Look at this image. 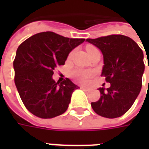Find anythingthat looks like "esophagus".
<instances>
[{"label":"esophagus","mask_w":149,"mask_h":149,"mask_svg":"<svg viewBox=\"0 0 149 149\" xmlns=\"http://www.w3.org/2000/svg\"><path fill=\"white\" fill-rule=\"evenodd\" d=\"M81 88L82 89V90H84V91H89V90H90V88H87V87H84V86H81Z\"/></svg>","instance_id":"1"}]
</instances>
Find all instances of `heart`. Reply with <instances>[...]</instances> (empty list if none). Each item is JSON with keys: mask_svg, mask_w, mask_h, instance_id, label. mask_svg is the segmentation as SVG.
<instances>
[{"mask_svg": "<svg viewBox=\"0 0 149 149\" xmlns=\"http://www.w3.org/2000/svg\"><path fill=\"white\" fill-rule=\"evenodd\" d=\"M87 52L88 54H90L91 52L96 49L93 46H88ZM94 72L91 70L88 69H83V68H76L72 72V77L73 78L75 82H77L78 84H87L88 81L90 80V78L93 77Z\"/></svg>", "mask_w": 149, "mask_h": 149, "instance_id": "b5f03b06", "label": "heart"}]
</instances>
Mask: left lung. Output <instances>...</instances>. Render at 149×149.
I'll use <instances>...</instances> for the list:
<instances>
[{
  "label": "left lung",
  "instance_id": "obj_1",
  "mask_svg": "<svg viewBox=\"0 0 149 149\" xmlns=\"http://www.w3.org/2000/svg\"><path fill=\"white\" fill-rule=\"evenodd\" d=\"M86 41L102 52L104 65L101 76L111 84L106 89L99 88L100 99L91 103L92 108L103 117H120L128 112L141 92L144 71L143 51L130 37L119 34Z\"/></svg>",
  "mask_w": 149,
  "mask_h": 149
}]
</instances>
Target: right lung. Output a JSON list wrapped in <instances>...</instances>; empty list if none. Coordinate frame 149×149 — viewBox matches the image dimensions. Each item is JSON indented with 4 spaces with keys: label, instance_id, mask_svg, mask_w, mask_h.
Returning <instances> with one entry per match:
<instances>
[{
    "label": "right lung",
    "instance_id": "obj_1",
    "mask_svg": "<svg viewBox=\"0 0 149 149\" xmlns=\"http://www.w3.org/2000/svg\"><path fill=\"white\" fill-rule=\"evenodd\" d=\"M84 41L43 32L28 38L18 47L13 61L15 84L31 113L49 119L67 110L72 94L79 87L68 78L60 83L52 77L57 66L65 65L69 52Z\"/></svg>",
    "mask_w": 149,
    "mask_h": 149
}]
</instances>
